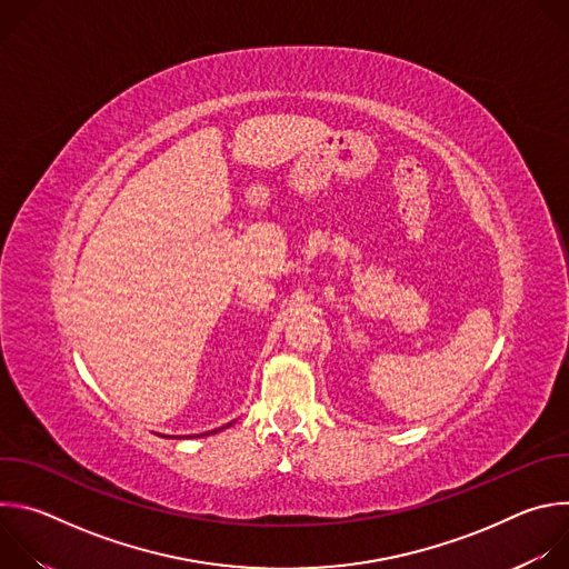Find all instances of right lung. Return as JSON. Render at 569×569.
<instances>
[{"mask_svg":"<svg viewBox=\"0 0 569 569\" xmlns=\"http://www.w3.org/2000/svg\"><path fill=\"white\" fill-rule=\"evenodd\" d=\"M222 428H229V426H222ZM222 428H218V430H222ZM218 430H211V432H207V435H213V432H218Z\"/></svg>","mask_w":569,"mask_h":569,"instance_id":"add662e5","label":"right lung"}]
</instances>
